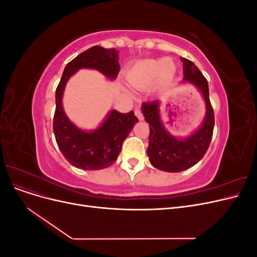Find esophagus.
<instances>
[{"instance_id":"1","label":"esophagus","mask_w":257,"mask_h":257,"mask_svg":"<svg viewBox=\"0 0 257 257\" xmlns=\"http://www.w3.org/2000/svg\"><path fill=\"white\" fill-rule=\"evenodd\" d=\"M135 115L137 116V118L141 120V121H143L144 120V115H143V113H142V111L139 110V109H135Z\"/></svg>"}]
</instances>
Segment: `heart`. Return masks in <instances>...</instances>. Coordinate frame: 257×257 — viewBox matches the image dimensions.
Returning a JSON list of instances; mask_svg holds the SVG:
<instances>
[{"label":"heart","instance_id":"heart-1","mask_svg":"<svg viewBox=\"0 0 257 257\" xmlns=\"http://www.w3.org/2000/svg\"><path fill=\"white\" fill-rule=\"evenodd\" d=\"M176 65L172 59H146L137 62L126 73L131 87L147 90L152 85H162L173 78Z\"/></svg>","mask_w":257,"mask_h":257}]
</instances>
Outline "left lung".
I'll list each match as a JSON object with an SVG mask.
<instances>
[{"instance_id": "8db88e82", "label": "left lung", "mask_w": 257, "mask_h": 257, "mask_svg": "<svg viewBox=\"0 0 257 257\" xmlns=\"http://www.w3.org/2000/svg\"><path fill=\"white\" fill-rule=\"evenodd\" d=\"M180 60L184 76L181 83L193 84L205 100L206 114L200 126L188 137H176L163 124L160 100L142 105L145 120L150 124L149 147L147 149L149 161L153 167L168 173L183 172L203 159L211 143L214 127V113L209 99L207 79L193 62L182 57Z\"/></svg>"}]
</instances>
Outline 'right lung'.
Here are the masks:
<instances>
[{
  "label": "right lung",
  "mask_w": 257,
  "mask_h": 257,
  "mask_svg": "<svg viewBox=\"0 0 257 257\" xmlns=\"http://www.w3.org/2000/svg\"><path fill=\"white\" fill-rule=\"evenodd\" d=\"M82 68L95 69L113 80L120 72L119 51L94 46L66 64L56 90L53 133L60 151L73 166L84 170L104 169L118 159L122 143L138 119L133 110L121 113L113 109L95 130L85 131L75 125L64 112L62 100L68 79Z\"/></svg>",
  "instance_id": "add662e5"
}]
</instances>
